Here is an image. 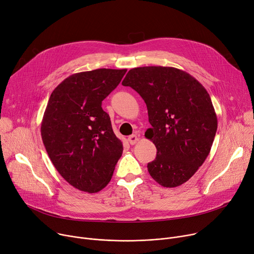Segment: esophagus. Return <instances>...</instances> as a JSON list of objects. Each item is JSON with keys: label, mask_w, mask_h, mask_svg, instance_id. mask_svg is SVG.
Returning a JSON list of instances; mask_svg holds the SVG:
<instances>
[{"label": "esophagus", "mask_w": 254, "mask_h": 254, "mask_svg": "<svg viewBox=\"0 0 254 254\" xmlns=\"http://www.w3.org/2000/svg\"><path fill=\"white\" fill-rule=\"evenodd\" d=\"M127 140H128V142H129L131 145H134L136 142L138 141V138H137V136L134 135V134H132V135H130V136H129Z\"/></svg>", "instance_id": "esophagus-1"}]
</instances>
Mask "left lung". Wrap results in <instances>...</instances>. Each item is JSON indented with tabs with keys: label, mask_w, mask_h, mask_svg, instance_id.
Returning <instances> with one entry per match:
<instances>
[{
	"label": "left lung",
	"mask_w": 254,
	"mask_h": 254,
	"mask_svg": "<svg viewBox=\"0 0 254 254\" xmlns=\"http://www.w3.org/2000/svg\"><path fill=\"white\" fill-rule=\"evenodd\" d=\"M122 84L137 91L147 107L151 128L144 136L157 147V157L147 164L149 175L164 187L182 185L204 163L217 132L209 94L174 67L133 68Z\"/></svg>",
	"instance_id": "left-lung-1"
}]
</instances>
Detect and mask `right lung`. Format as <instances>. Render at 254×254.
<instances>
[{
    "label": "right lung",
    "mask_w": 254,
    "mask_h": 254,
    "mask_svg": "<svg viewBox=\"0 0 254 254\" xmlns=\"http://www.w3.org/2000/svg\"><path fill=\"white\" fill-rule=\"evenodd\" d=\"M127 69H96L67 77L52 92L42 121V138L61 176L73 187L94 193L111 181L123 144L102 102Z\"/></svg>",
    "instance_id": "1"
}]
</instances>
